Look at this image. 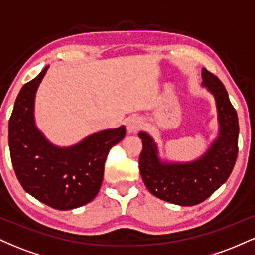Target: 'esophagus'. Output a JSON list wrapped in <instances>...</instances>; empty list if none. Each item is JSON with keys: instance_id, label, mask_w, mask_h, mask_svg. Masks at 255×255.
<instances>
[{"instance_id": "34e87169", "label": "esophagus", "mask_w": 255, "mask_h": 255, "mask_svg": "<svg viewBox=\"0 0 255 255\" xmlns=\"http://www.w3.org/2000/svg\"><path fill=\"white\" fill-rule=\"evenodd\" d=\"M126 127H127L128 133H136V131L142 127L141 119L137 118V116H131V118L127 119Z\"/></svg>"}]
</instances>
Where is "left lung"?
Instances as JSON below:
<instances>
[{"label": "left lung", "mask_w": 255, "mask_h": 255, "mask_svg": "<svg viewBox=\"0 0 255 255\" xmlns=\"http://www.w3.org/2000/svg\"><path fill=\"white\" fill-rule=\"evenodd\" d=\"M203 86L212 93L217 108L219 133L204 156L188 163H166L158 157L153 139L140 131L142 151L140 174L154 197L168 203L193 206L203 203L230 176L238 158L239 120L223 83L206 68L201 71Z\"/></svg>", "instance_id": "1"}]
</instances>
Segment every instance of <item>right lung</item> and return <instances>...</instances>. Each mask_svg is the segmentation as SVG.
<instances>
[{
    "instance_id": "1",
    "label": "right lung",
    "mask_w": 255,
    "mask_h": 255,
    "mask_svg": "<svg viewBox=\"0 0 255 255\" xmlns=\"http://www.w3.org/2000/svg\"><path fill=\"white\" fill-rule=\"evenodd\" d=\"M46 66L17 95L8 125L11 164L22 188L56 210H72L98 194L110 148L126 135L125 126L98 131L69 147L52 145L34 124V97Z\"/></svg>"
}]
</instances>
